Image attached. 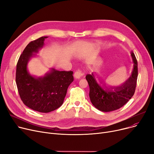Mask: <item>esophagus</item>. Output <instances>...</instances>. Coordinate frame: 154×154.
Here are the masks:
<instances>
[{
    "instance_id": "esophagus-1",
    "label": "esophagus",
    "mask_w": 154,
    "mask_h": 154,
    "mask_svg": "<svg viewBox=\"0 0 154 154\" xmlns=\"http://www.w3.org/2000/svg\"><path fill=\"white\" fill-rule=\"evenodd\" d=\"M82 75V73L81 70H77L75 71V72L74 73V77H75V79H79L80 78V77H81Z\"/></svg>"
}]
</instances>
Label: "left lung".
<instances>
[{
    "mask_svg": "<svg viewBox=\"0 0 154 154\" xmlns=\"http://www.w3.org/2000/svg\"><path fill=\"white\" fill-rule=\"evenodd\" d=\"M131 56L134 63L132 75L124 84L117 87H101L97 82L93 73L85 77L90 88L89 97L93 106L102 112L116 110L124 106L134 95L135 91L138 68L137 60L135 54L132 52ZM114 90H113L112 89Z\"/></svg>",
    "mask_w": 154,
    "mask_h": 154,
    "instance_id": "obj_1",
    "label": "left lung"
}]
</instances>
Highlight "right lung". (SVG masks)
<instances>
[{"label": "right lung", "mask_w": 154, "mask_h": 154, "mask_svg": "<svg viewBox=\"0 0 154 154\" xmlns=\"http://www.w3.org/2000/svg\"><path fill=\"white\" fill-rule=\"evenodd\" d=\"M41 37L31 41L20 55L16 68L15 82L20 97L29 108L48 113L60 107L66 95L69 85L74 81L72 71H59L52 69L44 77L36 78L27 70L30 59L44 44Z\"/></svg>", "instance_id": "1"}]
</instances>
